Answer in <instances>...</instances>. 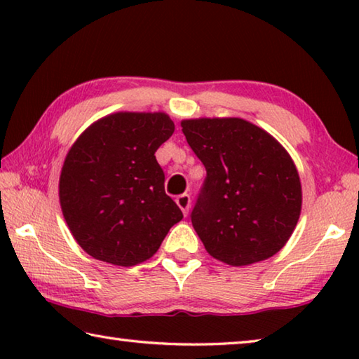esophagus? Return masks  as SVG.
Here are the masks:
<instances>
[{
    "label": "esophagus",
    "instance_id": "esophagus-1",
    "mask_svg": "<svg viewBox=\"0 0 359 359\" xmlns=\"http://www.w3.org/2000/svg\"><path fill=\"white\" fill-rule=\"evenodd\" d=\"M175 203H177L179 208L182 209V212H184V215H188V210H190V205H191V198L190 194H180V196H177V199H175Z\"/></svg>",
    "mask_w": 359,
    "mask_h": 359
}]
</instances>
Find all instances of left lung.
<instances>
[{
	"label": "left lung",
	"instance_id": "1",
	"mask_svg": "<svg viewBox=\"0 0 359 359\" xmlns=\"http://www.w3.org/2000/svg\"><path fill=\"white\" fill-rule=\"evenodd\" d=\"M205 180L191 223L210 257L248 266L276 255L299 220V174L269 133L242 118L182 121Z\"/></svg>",
	"mask_w": 359,
	"mask_h": 359
}]
</instances>
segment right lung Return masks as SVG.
Masks as SVG:
<instances>
[{
    "label": "right lung",
    "mask_w": 359,
    "mask_h": 359,
    "mask_svg": "<svg viewBox=\"0 0 359 359\" xmlns=\"http://www.w3.org/2000/svg\"><path fill=\"white\" fill-rule=\"evenodd\" d=\"M174 133L165 112H117L90 125L65 158L60 204L90 257L135 266L184 215L165 191L155 151Z\"/></svg>",
    "instance_id": "1"
}]
</instances>
